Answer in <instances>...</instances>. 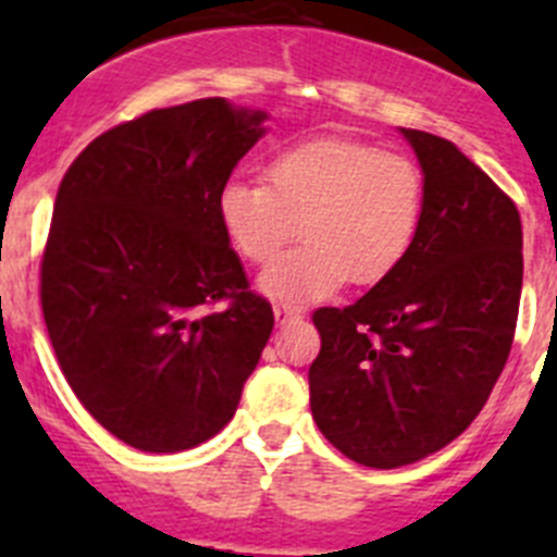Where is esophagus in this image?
<instances>
[{"label": "esophagus", "mask_w": 557, "mask_h": 557, "mask_svg": "<svg viewBox=\"0 0 557 557\" xmlns=\"http://www.w3.org/2000/svg\"><path fill=\"white\" fill-rule=\"evenodd\" d=\"M273 314L278 323H287V321H298V318H301V309L289 307V304H275Z\"/></svg>", "instance_id": "1"}]
</instances>
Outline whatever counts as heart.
<instances>
[{"label": "heart", "mask_w": 557, "mask_h": 557, "mask_svg": "<svg viewBox=\"0 0 557 557\" xmlns=\"http://www.w3.org/2000/svg\"><path fill=\"white\" fill-rule=\"evenodd\" d=\"M220 223L248 262H270L289 236L304 243L259 275L278 304L321 301L339 284H373L405 262L424 218V175L405 152L312 139L273 156L264 181H228Z\"/></svg>", "instance_id": "b5f03b06"}]
</instances>
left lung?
I'll use <instances>...</instances> for the list:
<instances>
[{
    "instance_id": "8db88e82",
    "label": "left lung",
    "mask_w": 557,
    "mask_h": 557,
    "mask_svg": "<svg viewBox=\"0 0 557 557\" xmlns=\"http://www.w3.org/2000/svg\"><path fill=\"white\" fill-rule=\"evenodd\" d=\"M398 131L424 175L416 243L351 307L312 314L314 424L371 469L424 460L480 416L508 362L524 268L513 200L449 139Z\"/></svg>"
}]
</instances>
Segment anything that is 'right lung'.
Segmentation results:
<instances>
[{
    "label": "right lung",
    "mask_w": 557,
    "mask_h": 557,
    "mask_svg": "<svg viewBox=\"0 0 557 557\" xmlns=\"http://www.w3.org/2000/svg\"><path fill=\"white\" fill-rule=\"evenodd\" d=\"M264 120L225 97L161 108L97 136L61 181L44 323L69 387L133 449L218 435L268 346L273 309L248 293L218 211Z\"/></svg>",
    "instance_id": "1"
}]
</instances>
